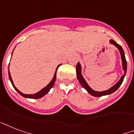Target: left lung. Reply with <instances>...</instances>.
I'll list each match as a JSON object with an SVG mask.
<instances>
[{"mask_svg":"<svg viewBox=\"0 0 134 134\" xmlns=\"http://www.w3.org/2000/svg\"><path fill=\"white\" fill-rule=\"evenodd\" d=\"M110 42L111 44H113L114 45H115L118 48V49L120 50V54H121V57H122V66H123V70H124V74L121 77V78L119 81L118 82V83L115 84L113 87H112L110 89H109L108 90H106V91H103V92H96V91H94V90L91 89L90 87V86L88 85L87 82H85V80H84L83 77L82 76L81 74V66L80 63H77V64L76 66V73H77V80L80 82V83L81 84V85L89 93H90L91 95L94 96H97V97H99V96H104V95H108V94H110L112 93H113L114 92H115L116 90H118V88L120 87V86L122 85V82L124 80V76H125V74H126V68H127V64H126V59H125V56H124V52L123 49H122V47L120 46V44H118L115 41H114L113 40H110Z\"/></svg>","mask_w":134,"mask_h":134,"instance_id":"left-lung-1","label":"left lung"}]
</instances>
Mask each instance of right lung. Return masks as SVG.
<instances>
[{"instance_id": "right-lung-1", "label": "right lung", "mask_w": 134, "mask_h": 134, "mask_svg": "<svg viewBox=\"0 0 134 134\" xmlns=\"http://www.w3.org/2000/svg\"><path fill=\"white\" fill-rule=\"evenodd\" d=\"M60 66V65H59ZM59 66L57 67V70H56V72H55V74H54V76L53 77L52 80L51 81V82L48 85L45 87L44 89H42V90H40V92H38V93H36V94H24L21 93V92H19L17 89H16L15 87H14V84H13V82H12V77H11V75H10V73L9 72V67H8V75H9V78L10 80V82H11V83H12V86H13V87L14 88V90H16V92H18L19 94L21 95L22 96L25 97V98H42V96H44L45 94H47L49 92V90H51V88L52 87L53 85H54V82H55V80H56V78H57V70L58 68H59Z\"/></svg>"}]
</instances>
